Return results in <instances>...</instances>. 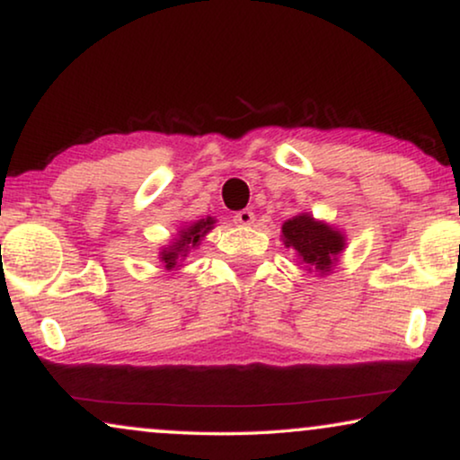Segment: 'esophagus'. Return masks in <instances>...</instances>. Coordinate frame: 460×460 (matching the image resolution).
Wrapping results in <instances>:
<instances>
[{
  "instance_id": "1",
  "label": "esophagus",
  "mask_w": 460,
  "mask_h": 460,
  "mask_svg": "<svg viewBox=\"0 0 460 460\" xmlns=\"http://www.w3.org/2000/svg\"><path fill=\"white\" fill-rule=\"evenodd\" d=\"M234 220L237 225H243V226H248V225H252L254 223V212L252 210H240L234 217Z\"/></svg>"
}]
</instances>
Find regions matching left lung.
Wrapping results in <instances>:
<instances>
[{"label":"left lung","mask_w":460,"mask_h":460,"mask_svg":"<svg viewBox=\"0 0 460 460\" xmlns=\"http://www.w3.org/2000/svg\"><path fill=\"white\" fill-rule=\"evenodd\" d=\"M281 242L296 252L305 271L320 275L332 273L339 256L347 246V237L334 225L301 212L281 225Z\"/></svg>","instance_id":"obj_1"}]
</instances>
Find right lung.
I'll return each mask as SVG.
<instances>
[{"mask_svg": "<svg viewBox=\"0 0 460 460\" xmlns=\"http://www.w3.org/2000/svg\"><path fill=\"white\" fill-rule=\"evenodd\" d=\"M214 225H217V218L212 217L182 225L176 237H172V240L168 242V246H164L162 252H159V261L164 262V267H166L168 271L170 269L182 267V261L191 254V250L199 246L201 240L214 229Z\"/></svg>", "mask_w": 460, "mask_h": 460, "instance_id": "1", "label": "right lung"}]
</instances>
